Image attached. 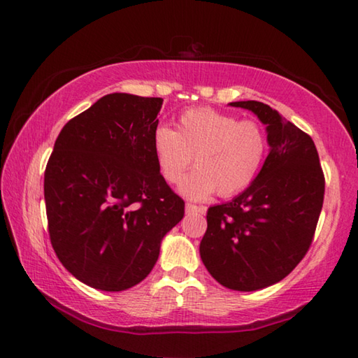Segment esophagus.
<instances>
[{
	"mask_svg": "<svg viewBox=\"0 0 358 358\" xmlns=\"http://www.w3.org/2000/svg\"><path fill=\"white\" fill-rule=\"evenodd\" d=\"M207 208L205 207H199V205L194 203H186V213H205Z\"/></svg>",
	"mask_w": 358,
	"mask_h": 358,
	"instance_id": "esophagus-1",
	"label": "esophagus"
}]
</instances>
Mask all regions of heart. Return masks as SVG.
<instances>
[{"label": "heart", "instance_id": "1", "mask_svg": "<svg viewBox=\"0 0 358 358\" xmlns=\"http://www.w3.org/2000/svg\"><path fill=\"white\" fill-rule=\"evenodd\" d=\"M156 164L167 183L177 185L196 162L197 169L181 183L194 201L220 194L232 197L248 189L268 155V137L256 120H238L213 108H187L177 128L156 126L151 136Z\"/></svg>", "mask_w": 358, "mask_h": 358}]
</instances>
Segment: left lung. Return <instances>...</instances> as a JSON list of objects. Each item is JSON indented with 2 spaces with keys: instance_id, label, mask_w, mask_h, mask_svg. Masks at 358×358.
I'll list each match as a JSON object with an SVG mask.
<instances>
[{
  "instance_id": "8db88e82",
  "label": "left lung",
  "mask_w": 358,
  "mask_h": 358,
  "mask_svg": "<svg viewBox=\"0 0 358 358\" xmlns=\"http://www.w3.org/2000/svg\"><path fill=\"white\" fill-rule=\"evenodd\" d=\"M266 124L270 153L254 183L207 211L201 257L234 290L268 287L292 271L313 243L325 177L313 138L259 101L230 102Z\"/></svg>"
}]
</instances>
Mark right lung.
<instances>
[{
  "label": "right lung",
  "instance_id": "1",
  "mask_svg": "<svg viewBox=\"0 0 358 358\" xmlns=\"http://www.w3.org/2000/svg\"><path fill=\"white\" fill-rule=\"evenodd\" d=\"M161 98L112 93L59 132L44 173L48 235L64 268L118 292L150 275L185 201L151 148Z\"/></svg>",
  "mask_w": 358,
  "mask_h": 358
}]
</instances>
